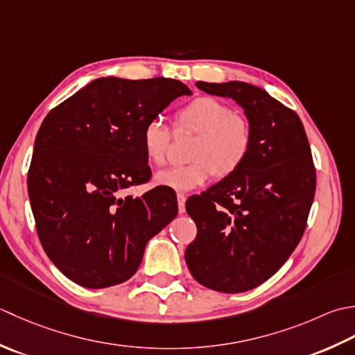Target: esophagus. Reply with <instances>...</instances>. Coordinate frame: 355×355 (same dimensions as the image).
I'll return each instance as SVG.
<instances>
[{"mask_svg":"<svg viewBox=\"0 0 355 355\" xmlns=\"http://www.w3.org/2000/svg\"><path fill=\"white\" fill-rule=\"evenodd\" d=\"M185 200L187 196L184 193H179L178 194V209H179V214H184L185 213Z\"/></svg>","mask_w":355,"mask_h":355,"instance_id":"obj_1","label":"esophagus"}]
</instances>
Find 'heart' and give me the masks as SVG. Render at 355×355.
<instances>
[{
    "label": "heart",
    "mask_w": 355,
    "mask_h": 355,
    "mask_svg": "<svg viewBox=\"0 0 355 355\" xmlns=\"http://www.w3.org/2000/svg\"><path fill=\"white\" fill-rule=\"evenodd\" d=\"M175 128L198 135L190 150V164L155 175L157 185L176 191L193 190L213 176L218 179L233 176L252 148V128L248 119L211 96H199L178 110ZM170 146L171 132L162 119L146 122L141 132V147L150 164H165Z\"/></svg>",
    "instance_id": "heart-1"
}]
</instances>
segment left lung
<instances>
[{"mask_svg": "<svg viewBox=\"0 0 355 355\" xmlns=\"http://www.w3.org/2000/svg\"><path fill=\"white\" fill-rule=\"evenodd\" d=\"M209 95L234 99L252 128V148L233 176L187 200L198 227L185 262L200 285L243 293L284 265L305 233L315 168L297 113L260 87L198 81Z\"/></svg>", "mask_w": 355, "mask_h": 355, "instance_id": "8db88e82", "label": "left lung"}]
</instances>
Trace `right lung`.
I'll return each instance as SVG.
<instances>
[{
	"label": "right lung",
	"instance_id": "obj_1",
	"mask_svg": "<svg viewBox=\"0 0 355 355\" xmlns=\"http://www.w3.org/2000/svg\"><path fill=\"white\" fill-rule=\"evenodd\" d=\"M182 95L190 89L170 78H99L42 121L28 199L42 248L75 284L98 289L128 280L147 242L176 218L178 202L156 188L121 194L151 176L142 127Z\"/></svg>",
	"mask_w": 355,
	"mask_h": 355
}]
</instances>
